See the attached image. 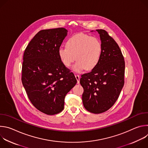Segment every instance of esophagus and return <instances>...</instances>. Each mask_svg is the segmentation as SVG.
<instances>
[{
	"mask_svg": "<svg viewBox=\"0 0 148 148\" xmlns=\"http://www.w3.org/2000/svg\"><path fill=\"white\" fill-rule=\"evenodd\" d=\"M75 78H76V79H77V83H78V84H79V79H80V77H79V75H78V74H75Z\"/></svg>",
	"mask_w": 148,
	"mask_h": 148,
	"instance_id": "34e87169",
	"label": "esophagus"
}]
</instances>
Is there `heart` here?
<instances>
[{
	"label": "heart",
	"instance_id": "1",
	"mask_svg": "<svg viewBox=\"0 0 148 148\" xmlns=\"http://www.w3.org/2000/svg\"><path fill=\"white\" fill-rule=\"evenodd\" d=\"M102 50L101 43L97 38L78 33L67 40L66 47L59 48L58 54L66 67H70L75 59L77 61L72 70L75 73H81L85 70L91 71L97 67Z\"/></svg>",
	"mask_w": 148,
	"mask_h": 148
}]
</instances>
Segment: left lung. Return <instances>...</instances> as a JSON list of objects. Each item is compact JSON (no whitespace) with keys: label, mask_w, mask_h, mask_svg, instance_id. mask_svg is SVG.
<instances>
[{"label":"left lung","mask_w":148,"mask_h":148,"mask_svg":"<svg viewBox=\"0 0 148 148\" xmlns=\"http://www.w3.org/2000/svg\"><path fill=\"white\" fill-rule=\"evenodd\" d=\"M93 32V31H91ZM100 37L102 54L97 67L82 74L84 107L94 114H101L113 106L124 85L125 61L116 41L104 30H96Z\"/></svg>","instance_id":"left-lung-1"}]
</instances>
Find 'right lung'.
<instances>
[{
    "instance_id": "add662e5",
    "label": "right lung",
    "mask_w": 148,
    "mask_h": 148,
    "mask_svg": "<svg viewBox=\"0 0 148 148\" xmlns=\"http://www.w3.org/2000/svg\"><path fill=\"white\" fill-rule=\"evenodd\" d=\"M67 33L64 28L41 30L24 53L23 86L32 104L47 115L57 114L64 110L65 97L77 82L58 54Z\"/></svg>"
}]
</instances>
